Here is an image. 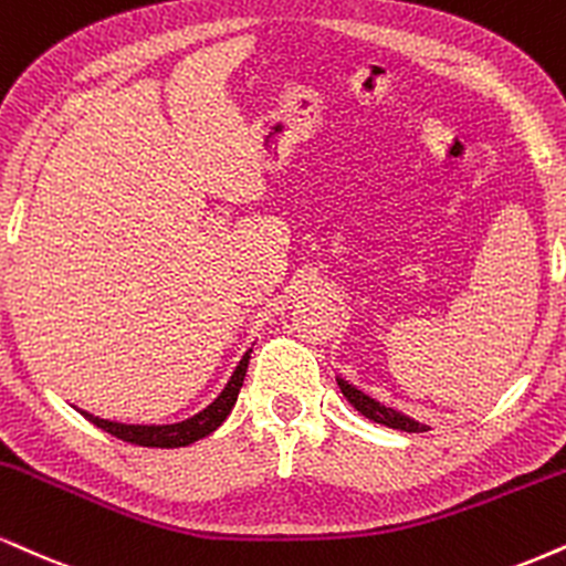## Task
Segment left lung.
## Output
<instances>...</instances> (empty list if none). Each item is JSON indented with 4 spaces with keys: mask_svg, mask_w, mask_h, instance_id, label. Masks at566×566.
Masks as SVG:
<instances>
[{
    "mask_svg": "<svg viewBox=\"0 0 566 566\" xmlns=\"http://www.w3.org/2000/svg\"><path fill=\"white\" fill-rule=\"evenodd\" d=\"M337 385H339V390H343L345 398L350 400V406L356 408L358 413H364L366 419L377 421V424L392 427V430H400V432H427V424H419V421L408 419V417H403V413H398V411H392V408L377 403V400L356 390V387L345 382V379H337Z\"/></svg>",
    "mask_w": 566,
    "mask_h": 566,
    "instance_id": "1",
    "label": "left lung"
}]
</instances>
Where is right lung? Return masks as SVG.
<instances>
[{
    "instance_id": "obj_1",
    "label": "right lung",
    "mask_w": 566,
    "mask_h": 566,
    "mask_svg": "<svg viewBox=\"0 0 566 566\" xmlns=\"http://www.w3.org/2000/svg\"><path fill=\"white\" fill-rule=\"evenodd\" d=\"M248 360H250V350L244 353L240 366H237L234 374H231L227 387H223L221 395H218L213 403H210L208 408H202V411L195 413V417L176 421V424H120V421H107V419L92 417L88 411H81V413H84L92 424H97L99 430L111 432L113 438H118V440L134 442V446H145V448L189 446V442L206 438V434L213 432L216 427H221V421L229 417V411L234 408L237 395H240V387L244 382Z\"/></svg>"
}]
</instances>
